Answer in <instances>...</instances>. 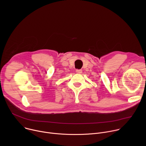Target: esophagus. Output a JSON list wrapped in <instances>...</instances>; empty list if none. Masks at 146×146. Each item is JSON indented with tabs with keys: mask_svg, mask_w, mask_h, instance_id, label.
Returning <instances> with one entry per match:
<instances>
[{
	"mask_svg": "<svg viewBox=\"0 0 146 146\" xmlns=\"http://www.w3.org/2000/svg\"><path fill=\"white\" fill-rule=\"evenodd\" d=\"M82 69H77L76 70V72L77 73H82Z\"/></svg>",
	"mask_w": 146,
	"mask_h": 146,
	"instance_id": "1",
	"label": "esophagus"
}]
</instances>
